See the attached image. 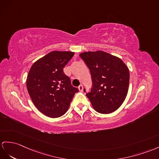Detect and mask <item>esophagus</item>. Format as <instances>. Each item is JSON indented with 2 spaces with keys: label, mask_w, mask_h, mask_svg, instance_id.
<instances>
[{
  "label": "esophagus",
  "mask_w": 159,
  "mask_h": 159,
  "mask_svg": "<svg viewBox=\"0 0 159 159\" xmlns=\"http://www.w3.org/2000/svg\"><path fill=\"white\" fill-rule=\"evenodd\" d=\"M78 89H79V90H80V92H82V91H83V86H82V84L80 85L79 87H78Z\"/></svg>",
  "instance_id": "1"
}]
</instances>
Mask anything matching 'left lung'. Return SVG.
<instances>
[{
	"mask_svg": "<svg viewBox=\"0 0 159 159\" xmlns=\"http://www.w3.org/2000/svg\"><path fill=\"white\" fill-rule=\"evenodd\" d=\"M80 57L91 73L92 87L86 96L94 109L102 114L118 109L128 92V67L119 57L102 50L82 52Z\"/></svg>",
	"mask_w": 159,
	"mask_h": 159,
	"instance_id": "1",
	"label": "left lung"
}]
</instances>
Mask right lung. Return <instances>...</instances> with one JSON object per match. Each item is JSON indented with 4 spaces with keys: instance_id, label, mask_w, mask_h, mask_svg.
<instances>
[{
    "instance_id": "obj_1",
    "label": "right lung",
    "mask_w": 159,
    "mask_h": 159,
    "mask_svg": "<svg viewBox=\"0 0 159 159\" xmlns=\"http://www.w3.org/2000/svg\"><path fill=\"white\" fill-rule=\"evenodd\" d=\"M74 52L52 51L32 65L27 77V89L34 105L51 118L67 111L78 89L73 87L63 68Z\"/></svg>"
}]
</instances>
